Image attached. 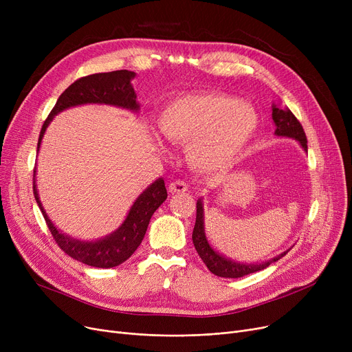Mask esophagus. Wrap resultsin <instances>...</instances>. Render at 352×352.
Listing matches in <instances>:
<instances>
[{"mask_svg": "<svg viewBox=\"0 0 352 352\" xmlns=\"http://www.w3.org/2000/svg\"><path fill=\"white\" fill-rule=\"evenodd\" d=\"M168 190H170L171 194H184V192L188 191V184L178 179V181H174V182L170 184Z\"/></svg>", "mask_w": 352, "mask_h": 352, "instance_id": "1", "label": "esophagus"}]
</instances>
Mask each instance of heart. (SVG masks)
<instances>
[{"label":"heart","instance_id":"b5f03b06","mask_svg":"<svg viewBox=\"0 0 352 352\" xmlns=\"http://www.w3.org/2000/svg\"><path fill=\"white\" fill-rule=\"evenodd\" d=\"M161 134L190 146L188 158L202 174L230 171L260 128L256 109L226 92H198L166 102L158 116Z\"/></svg>","mask_w":352,"mask_h":352}]
</instances>
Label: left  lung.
I'll return each mask as SVG.
<instances>
[{
	"label": "left lung",
	"instance_id": "8db88e82",
	"mask_svg": "<svg viewBox=\"0 0 352 352\" xmlns=\"http://www.w3.org/2000/svg\"><path fill=\"white\" fill-rule=\"evenodd\" d=\"M272 121L275 124V135L276 137H285L298 141L302 146V150L307 151V137L302 129V125L300 121L295 118V116L291 113L288 108H283L281 104H272ZM192 243L194 247L201 256V260L204 261L207 268L223 278H239V276H245L248 274L261 271L267 267H270L272 263H276L283 258L289 250L281 252L271 260L263 261V263H241L235 261L232 258H228L218 252L208 241L206 234V223H204V202L202 198H198L197 201V218H195V227L192 231Z\"/></svg>",
	"mask_w": 352,
	"mask_h": 352
}]
</instances>
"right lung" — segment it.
<instances>
[{
    "instance_id": "obj_1",
    "label": "right lung",
    "mask_w": 352,
    "mask_h": 352,
    "mask_svg": "<svg viewBox=\"0 0 352 352\" xmlns=\"http://www.w3.org/2000/svg\"><path fill=\"white\" fill-rule=\"evenodd\" d=\"M135 76L137 74L134 71L120 69L113 72L92 74V76L82 77L76 82H72L60 96L57 104L54 105L48 118L45 120L40 133L36 153L40 151L44 134L54 117L71 107L85 104H105L124 108L137 114L140 111V102L137 101L135 89L131 84ZM35 173L36 171L34 170V197L45 218V223L55 243L60 245L65 254L72 256L74 260L96 268H113L126 261L140 247L153 214L166 199L164 179L157 178L137 197L124 223L116 231L98 239L82 241V239L64 234L54 226L43 207L38 190H36Z\"/></svg>"
}]
</instances>
